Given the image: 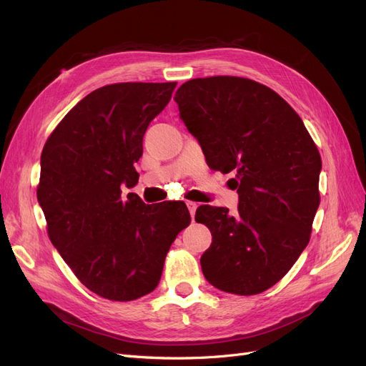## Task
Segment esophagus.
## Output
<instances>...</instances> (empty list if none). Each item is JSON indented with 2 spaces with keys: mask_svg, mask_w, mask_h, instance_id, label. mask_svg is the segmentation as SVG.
<instances>
[{
  "mask_svg": "<svg viewBox=\"0 0 366 366\" xmlns=\"http://www.w3.org/2000/svg\"><path fill=\"white\" fill-rule=\"evenodd\" d=\"M186 206H187V209H189L191 217H192V219H194V215H195V210H197V207H198V203H195V202H186Z\"/></svg>",
  "mask_w": 366,
  "mask_h": 366,
  "instance_id": "34e87169",
  "label": "esophagus"
}]
</instances>
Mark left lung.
Segmentation results:
<instances>
[{
	"mask_svg": "<svg viewBox=\"0 0 366 366\" xmlns=\"http://www.w3.org/2000/svg\"><path fill=\"white\" fill-rule=\"evenodd\" d=\"M180 119L209 168L235 171L238 212L203 204L195 221L212 244L202 254L204 278L234 295H258L278 282L304 252L319 207V151L284 99L246 77L184 82L175 93Z\"/></svg>",
	"mask_w": 366,
	"mask_h": 366,
	"instance_id": "left-lung-1",
	"label": "left lung"
}]
</instances>
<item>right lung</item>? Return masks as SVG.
Segmentation results:
<instances>
[{"label": "right lung", "instance_id": "add662e5", "mask_svg": "<svg viewBox=\"0 0 366 366\" xmlns=\"http://www.w3.org/2000/svg\"><path fill=\"white\" fill-rule=\"evenodd\" d=\"M177 82L97 88L67 113L41 154L38 202L51 244L88 290L134 301L162 278L166 253L191 215L183 202L145 204L136 186L151 120Z\"/></svg>", "mask_w": 366, "mask_h": 366}]
</instances>
